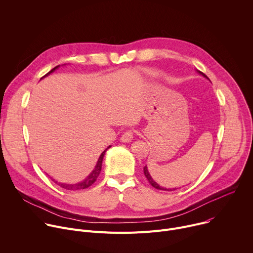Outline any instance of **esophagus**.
Listing matches in <instances>:
<instances>
[{
	"mask_svg": "<svg viewBox=\"0 0 253 253\" xmlns=\"http://www.w3.org/2000/svg\"><path fill=\"white\" fill-rule=\"evenodd\" d=\"M133 138V132L131 130H126L121 137L122 143H130Z\"/></svg>",
	"mask_w": 253,
	"mask_h": 253,
	"instance_id": "34e87169",
	"label": "esophagus"
}]
</instances>
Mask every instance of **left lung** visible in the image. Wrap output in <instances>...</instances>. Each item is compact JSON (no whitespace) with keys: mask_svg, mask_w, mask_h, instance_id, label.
<instances>
[{"mask_svg":"<svg viewBox=\"0 0 253 253\" xmlns=\"http://www.w3.org/2000/svg\"><path fill=\"white\" fill-rule=\"evenodd\" d=\"M197 71L200 75H202V76H204L205 78H207L208 79V77L204 74V73H202L201 71H199V70H196ZM144 173H145V176H146V178L148 179V181L150 182V184L154 187V188H156V189H158V190H164V191H174V190H176V188H173V189H167V188H163V187H161L156 181H154V179L152 178V176L150 175V173H149V170H148V167L147 166H145L144 167Z\"/></svg>","mask_w":253,"mask_h":253,"instance_id":"obj_1","label":"left lung"}]
</instances>
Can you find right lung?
<instances>
[{
  "label": "right lung",
  "mask_w": 253,
  "mask_h": 253,
  "mask_svg": "<svg viewBox=\"0 0 253 253\" xmlns=\"http://www.w3.org/2000/svg\"><path fill=\"white\" fill-rule=\"evenodd\" d=\"M58 68H59V65L54 67L51 71H49V72H48L45 76H43V77L48 76L49 74H51L52 72H54L56 69H58ZM43 77H42V78H43ZM42 78H41V79H42ZM110 147H111V146L107 147V148L101 153V155L99 156V158H98V160H97V163H96V165H95V167H94V169L92 170V172H91L85 179H84L83 181H81V182H79V183H76V184H66V183H60V182L56 181V180H54V179L51 178L52 181H54L56 184L59 185L60 187L64 188V189H66V190H73V191H76V190H81V189H86V188H88L89 186H91V185L96 181L97 177L99 176V173H100V171H101V166H102L103 157H104V155H105V152H106Z\"/></svg>",
  "instance_id": "obj_1"
}]
</instances>
